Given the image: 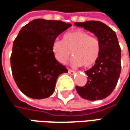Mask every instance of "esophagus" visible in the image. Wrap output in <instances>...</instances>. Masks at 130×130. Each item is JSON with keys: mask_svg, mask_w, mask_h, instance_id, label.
<instances>
[{"mask_svg": "<svg viewBox=\"0 0 130 130\" xmlns=\"http://www.w3.org/2000/svg\"><path fill=\"white\" fill-rule=\"evenodd\" d=\"M68 72H69V73H70V75H73L74 73H75V70H70V69H69V70H68Z\"/></svg>", "mask_w": 130, "mask_h": 130, "instance_id": "obj_1", "label": "esophagus"}]
</instances>
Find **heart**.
Instances as JSON below:
<instances>
[{"instance_id":"obj_1","label":"heart","mask_w":130,"mask_h":130,"mask_svg":"<svg viewBox=\"0 0 130 130\" xmlns=\"http://www.w3.org/2000/svg\"><path fill=\"white\" fill-rule=\"evenodd\" d=\"M52 50L55 59L65 63L71 55L74 57L71 63L74 67L89 68L93 66L100 55V43L97 38L90 36L85 30H75L63 34V40L53 42Z\"/></svg>"}]
</instances>
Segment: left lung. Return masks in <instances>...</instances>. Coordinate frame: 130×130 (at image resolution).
I'll return each mask as SVG.
<instances>
[{
	"label": "left lung",
	"instance_id": "1",
	"mask_svg": "<svg viewBox=\"0 0 130 130\" xmlns=\"http://www.w3.org/2000/svg\"><path fill=\"white\" fill-rule=\"evenodd\" d=\"M96 36L100 43V57L85 71L88 81L85 86H75L78 95L88 100H98L108 96L117 85L121 70V50L115 32L99 21L75 22Z\"/></svg>",
	"mask_w": 130,
	"mask_h": 130
}]
</instances>
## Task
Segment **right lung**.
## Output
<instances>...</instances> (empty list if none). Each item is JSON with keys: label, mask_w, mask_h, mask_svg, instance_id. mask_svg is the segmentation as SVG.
<instances>
[{"label": "right lung", "mask_w": 130, "mask_h": 130, "mask_svg": "<svg viewBox=\"0 0 130 130\" xmlns=\"http://www.w3.org/2000/svg\"><path fill=\"white\" fill-rule=\"evenodd\" d=\"M71 26L61 21L37 19L19 31L13 42L10 64L18 88L28 97L50 96L57 77L68 72L55 59L52 45L57 36Z\"/></svg>", "instance_id": "1"}]
</instances>
